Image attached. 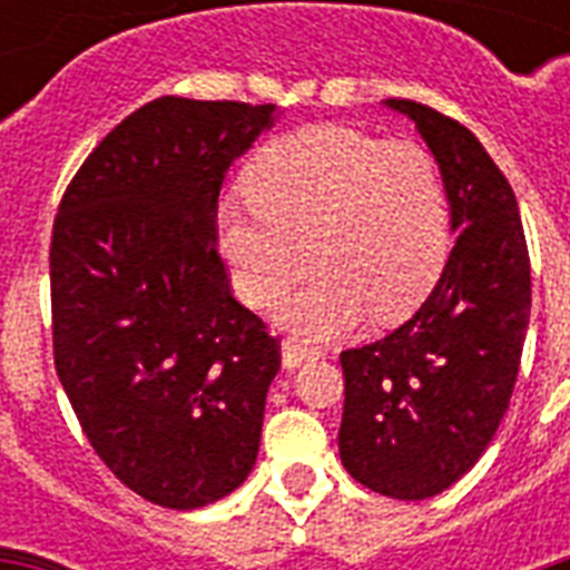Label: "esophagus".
<instances>
[{"label": "esophagus", "instance_id": "esophagus-1", "mask_svg": "<svg viewBox=\"0 0 570 570\" xmlns=\"http://www.w3.org/2000/svg\"><path fill=\"white\" fill-rule=\"evenodd\" d=\"M281 357H284L286 370H298L304 361H313V357H320V348L307 346L302 340H284V346H281Z\"/></svg>", "mask_w": 570, "mask_h": 570}]
</instances>
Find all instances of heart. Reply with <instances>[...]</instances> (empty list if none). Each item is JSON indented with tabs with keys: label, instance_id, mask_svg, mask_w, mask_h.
I'll use <instances>...</instances> for the list:
<instances>
[{
	"label": "heart",
	"instance_id": "1",
	"mask_svg": "<svg viewBox=\"0 0 570 570\" xmlns=\"http://www.w3.org/2000/svg\"><path fill=\"white\" fill-rule=\"evenodd\" d=\"M248 200H224L218 248L236 293L272 307L307 272L281 320L337 337L366 313L405 320L438 284L452 245L441 168L414 141H381L340 124L277 138L245 177Z\"/></svg>",
	"mask_w": 570,
	"mask_h": 570
}]
</instances>
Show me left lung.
Wrapping results in <instances>:
<instances>
[{
    "label": "left lung",
    "mask_w": 570,
    "mask_h": 570,
    "mask_svg": "<svg viewBox=\"0 0 570 570\" xmlns=\"http://www.w3.org/2000/svg\"><path fill=\"white\" fill-rule=\"evenodd\" d=\"M384 106L414 120L432 150L459 236L423 307L340 355V459L379 494L425 500L482 459L509 411L530 325V254L512 186L479 138L423 102Z\"/></svg>",
    "instance_id": "8db88e82"
}]
</instances>
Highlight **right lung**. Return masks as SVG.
Returning a JSON list of instances; mask_svg holds the SVG:
<instances>
[{"label": "right lung", "instance_id": "add662e5", "mask_svg": "<svg viewBox=\"0 0 570 570\" xmlns=\"http://www.w3.org/2000/svg\"><path fill=\"white\" fill-rule=\"evenodd\" d=\"M275 106L159 97L67 186L49 245L52 348L82 432L145 500L189 512L248 479L281 346L215 248L224 174Z\"/></svg>", "mask_w": 570, "mask_h": 570}]
</instances>
